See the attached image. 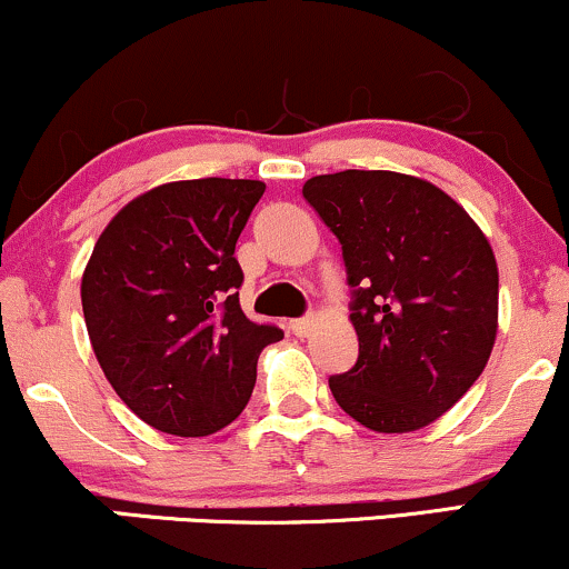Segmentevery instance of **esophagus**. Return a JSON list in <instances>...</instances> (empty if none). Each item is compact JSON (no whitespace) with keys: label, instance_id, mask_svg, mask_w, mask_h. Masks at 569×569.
<instances>
[{"label":"esophagus","instance_id":"obj_1","mask_svg":"<svg viewBox=\"0 0 569 569\" xmlns=\"http://www.w3.org/2000/svg\"><path fill=\"white\" fill-rule=\"evenodd\" d=\"M312 329V318H297V321H291V331L297 337H307Z\"/></svg>","mask_w":569,"mask_h":569}]
</instances>
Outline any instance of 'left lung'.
I'll use <instances>...</instances> for the list:
<instances>
[{
  "instance_id": "1",
  "label": "left lung",
  "mask_w": 569,
  "mask_h": 569,
  "mask_svg": "<svg viewBox=\"0 0 569 569\" xmlns=\"http://www.w3.org/2000/svg\"><path fill=\"white\" fill-rule=\"evenodd\" d=\"M305 200L337 234L358 361L329 377L337 403L377 433L439 420L485 371L498 335V262L443 189L396 171L312 176Z\"/></svg>"
}]
</instances>
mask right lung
<instances>
[{
    "instance_id": "right-lung-1",
    "label": "right lung",
    "mask_w": 569,
    "mask_h": 569,
    "mask_svg": "<svg viewBox=\"0 0 569 569\" xmlns=\"http://www.w3.org/2000/svg\"><path fill=\"white\" fill-rule=\"evenodd\" d=\"M262 181L160 184L109 221L82 276V312L126 407L171 436H211L246 409L259 352L283 339L248 321L234 243Z\"/></svg>"
}]
</instances>
